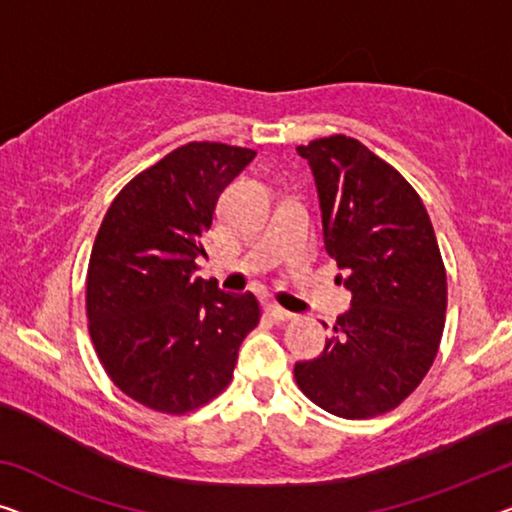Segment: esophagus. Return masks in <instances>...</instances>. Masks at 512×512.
<instances>
[{"label":"esophagus","mask_w":512,"mask_h":512,"mask_svg":"<svg viewBox=\"0 0 512 512\" xmlns=\"http://www.w3.org/2000/svg\"><path fill=\"white\" fill-rule=\"evenodd\" d=\"M266 312H269V317L276 319V322H292V319H294L292 312L285 310V308H280V305H269V308H266Z\"/></svg>","instance_id":"1"}]
</instances>
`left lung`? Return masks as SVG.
I'll return each instance as SVG.
<instances>
[{
    "label": "left lung",
    "mask_w": 512,
    "mask_h": 512,
    "mask_svg": "<svg viewBox=\"0 0 512 512\" xmlns=\"http://www.w3.org/2000/svg\"><path fill=\"white\" fill-rule=\"evenodd\" d=\"M296 151L315 174L326 253L345 271L352 308L322 356L294 365V379L333 416L386 414L439 352L448 287L437 236L411 183L354 137H319Z\"/></svg>",
    "instance_id": "1"
}]
</instances>
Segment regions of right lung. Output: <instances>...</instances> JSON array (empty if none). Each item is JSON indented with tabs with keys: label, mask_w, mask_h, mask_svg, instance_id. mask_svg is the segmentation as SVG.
Wrapping results in <instances>:
<instances>
[{
	"label": "right lung",
	"mask_w": 512,
	"mask_h": 512,
	"mask_svg": "<svg viewBox=\"0 0 512 512\" xmlns=\"http://www.w3.org/2000/svg\"><path fill=\"white\" fill-rule=\"evenodd\" d=\"M253 149L188 142L114 197L87 271V319L98 361L119 391L181 416L223 393L259 324L250 292L195 276L218 197Z\"/></svg>",
	"instance_id": "right-lung-1"
}]
</instances>
